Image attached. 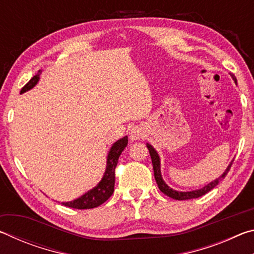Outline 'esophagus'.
Masks as SVG:
<instances>
[{
	"instance_id": "esophagus-1",
	"label": "esophagus",
	"mask_w": 254,
	"mask_h": 254,
	"mask_svg": "<svg viewBox=\"0 0 254 254\" xmlns=\"http://www.w3.org/2000/svg\"><path fill=\"white\" fill-rule=\"evenodd\" d=\"M143 136H144V131H143L142 127H134L131 128V131H130L131 140H139Z\"/></svg>"
}]
</instances>
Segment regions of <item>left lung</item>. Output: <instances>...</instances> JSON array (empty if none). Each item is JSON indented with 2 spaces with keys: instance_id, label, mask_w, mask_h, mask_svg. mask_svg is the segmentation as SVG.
<instances>
[{
  "instance_id": "8db88e82",
  "label": "left lung",
  "mask_w": 254,
  "mask_h": 254,
  "mask_svg": "<svg viewBox=\"0 0 254 254\" xmlns=\"http://www.w3.org/2000/svg\"><path fill=\"white\" fill-rule=\"evenodd\" d=\"M233 77L234 81L236 83V78L234 77V75H231ZM147 148L149 150V153H150V157H151V160H152V166H153V173H154V178H156V182L157 185L160 190L163 192V194L169 196L170 198H174V199H178V200H186V199H192V198H198V197L203 196L205 194H207L208 191L212 190L214 187H216L218 183L221 182L225 178V176L227 175V173L230 171V168L232 166V161L230 163V166L227 167L225 173L223 174L220 178L215 179L214 182L209 183L207 186H205L200 189H197V190H192V191H177V190H174V189H171L169 186H167L166 183L162 180L161 177V171H160V160H159V156L156 150H154L151 145L149 143L147 144Z\"/></svg>"
}]
</instances>
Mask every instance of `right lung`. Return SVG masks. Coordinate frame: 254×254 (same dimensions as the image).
Segmentation results:
<instances>
[{"label": "right lung", "instance_id": "1", "mask_svg": "<svg viewBox=\"0 0 254 254\" xmlns=\"http://www.w3.org/2000/svg\"><path fill=\"white\" fill-rule=\"evenodd\" d=\"M39 74L40 70L38 71L36 76H33L27 84H25L21 93H24L31 89L34 85L39 80ZM127 145V136H124L122 139L117 141L109 152L107 156V163H106V170L105 174L103 176L101 183L97 185L96 187H94L92 190L86 192L79 198H77L72 201H68V203H62L63 205L67 206L70 208L76 209H89L97 207V206L102 205L103 203L110 198L114 191V183H115V168L119 162V157L121 156V153L126 147Z\"/></svg>", "mask_w": 254, "mask_h": 254}]
</instances>
